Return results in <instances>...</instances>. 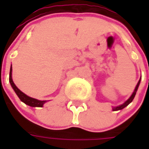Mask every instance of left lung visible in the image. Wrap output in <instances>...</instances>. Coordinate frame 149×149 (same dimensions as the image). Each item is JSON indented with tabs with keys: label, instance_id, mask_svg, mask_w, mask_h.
I'll list each match as a JSON object with an SVG mask.
<instances>
[{
	"label": "left lung",
	"instance_id": "left-lung-1",
	"mask_svg": "<svg viewBox=\"0 0 149 149\" xmlns=\"http://www.w3.org/2000/svg\"><path fill=\"white\" fill-rule=\"evenodd\" d=\"M140 81H141V79H139V81L138 82L137 84V85H136V87H135V89L134 91V93L132 94V95L129 97V99L127 101H125L124 103H123V104H121V105H118L117 107H113V111H117V110H120V109H123V108H125L126 106H128L133 101V100L134 99L135 97V95H136V92H137V90H138V88H139V84H140Z\"/></svg>",
	"mask_w": 149,
	"mask_h": 149
}]
</instances>
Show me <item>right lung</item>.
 I'll return each instance as SVG.
<instances>
[{
    "label": "right lung",
    "mask_w": 149,
    "mask_h": 149,
    "mask_svg": "<svg viewBox=\"0 0 149 149\" xmlns=\"http://www.w3.org/2000/svg\"><path fill=\"white\" fill-rule=\"evenodd\" d=\"M9 81L10 83L11 87L13 88L14 91L15 92V94L19 97V99L22 102H24L26 104H27V105L31 106V107H42L44 105V104L46 102V100H38L36 99H33L31 97L27 96L26 94H24L23 92H21L20 89L15 86V84L13 80H12V67H10V70Z\"/></svg>",
    "instance_id": "add662e5"
}]
</instances>
